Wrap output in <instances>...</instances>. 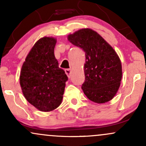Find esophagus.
I'll return each mask as SVG.
<instances>
[{
    "label": "esophagus",
    "mask_w": 146,
    "mask_h": 146,
    "mask_svg": "<svg viewBox=\"0 0 146 146\" xmlns=\"http://www.w3.org/2000/svg\"><path fill=\"white\" fill-rule=\"evenodd\" d=\"M65 73H66V74L67 75V76L68 78H70V77H71V69H65Z\"/></svg>",
    "instance_id": "esophagus-1"
}]
</instances>
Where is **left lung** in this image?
<instances>
[{"label":"left lung","mask_w":146,"mask_h":146,"mask_svg":"<svg viewBox=\"0 0 146 146\" xmlns=\"http://www.w3.org/2000/svg\"><path fill=\"white\" fill-rule=\"evenodd\" d=\"M68 39L84 51L85 80L82 89L90 101L102 104L114 98L121 80V64L115 50L90 29L71 34Z\"/></svg>","instance_id":"8db88e82"}]
</instances>
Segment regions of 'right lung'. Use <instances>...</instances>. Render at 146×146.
I'll return each instance as SVG.
<instances>
[{
	"instance_id": "1",
	"label": "right lung",
	"mask_w": 146,
	"mask_h": 146,
	"mask_svg": "<svg viewBox=\"0 0 146 146\" xmlns=\"http://www.w3.org/2000/svg\"><path fill=\"white\" fill-rule=\"evenodd\" d=\"M56 40L44 37L33 45L23 63L20 84L26 100L37 109L48 112L62 100L68 77L54 55Z\"/></svg>"
}]
</instances>
